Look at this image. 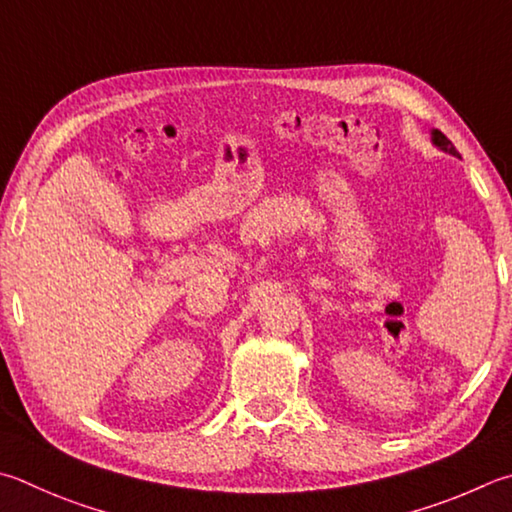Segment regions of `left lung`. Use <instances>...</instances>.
<instances>
[{"label": "left lung", "mask_w": 512, "mask_h": 512, "mask_svg": "<svg viewBox=\"0 0 512 512\" xmlns=\"http://www.w3.org/2000/svg\"><path fill=\"white\" fill-rule=\"evenodd\" d=\"M432 143L439 147V150H443V152H448L452 156H459V152L454 150V145L448 141V136H445L443 132H439V129H434V132H432Z\"/></svg>", "instance_id": "1"}]
</instances>
